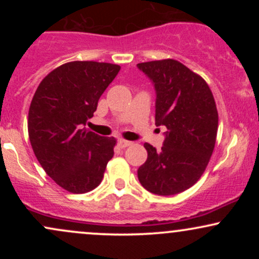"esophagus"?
<instances>
[{
  "mask_svg": "<svg viewBox=\"0 0 259 259\" xmlns=\"http://www.w3.org/2000/svg\"><path fill=\"white\" fill-rule=\"evenodd\" d=\"M132 144H133L132 141H127V140H124V139H120L119 141H118V146L120 148H125L127 146H130Z\"/></svg>",
  "mask_w": 259,
  "mask_h": 259,
  "instance_id": "obj_1",
  "label": "esophagus"
}]
</instances>
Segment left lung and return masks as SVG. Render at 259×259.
<instances>
[{"instance_id": "8db88e82", "label": "left lung", "mask_w": 259, "mask_h": 259, "mask_svg": "<svg viewBox=\"0 0 259 259\" xmlns=\"http://www.w3.org/2000/svg\"><path fill=\"white\" fill-rule=\"evenodd\" d=\"M156 89V124L168 132L159 151L145 144L147 160L139 168L141 185L154 195L190 189L206 170L215 146L218 111L201 75L175 59L138 64Z\"/></svg>"}]
</instances>
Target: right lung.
Segmentation results:
<instances>
[{
    "label": "right lung",
    "mask_w": 259,
    "mask_h": 259,
    "mask_svg": "<svg viewBox=\"0 0 259 259\" xmlns=\"http://www.w3.org/2000/svg\"><path fill=\"white\" fill-rule=\"evenodd\" d=\"M120 67L74 61L47 74L32 97L28 133L46 174L72 194H85L103 179L117 140L84 127Z\"/></svg>",
    "instance_id": "right-lung-1"
}]
</instances>
